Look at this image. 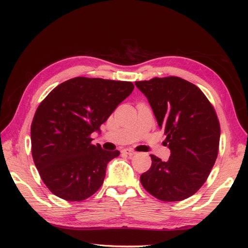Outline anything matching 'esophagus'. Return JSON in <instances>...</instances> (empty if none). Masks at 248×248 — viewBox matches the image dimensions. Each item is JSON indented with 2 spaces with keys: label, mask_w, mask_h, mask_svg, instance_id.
Segmentation results:
<instances>
[{
  "label": "esophagus",
  "mask_w": 248,
  "mask_h": 248,
  "mask_svg": "<svg viewBox=\"0 0 248 248\" xmlns=\"http://www.w3.org/2000/svg\"><path fill=\"white\" fill-rule=\"evenodd\" d=\"M123 152H124V154H125V155H130V156H132V155H136V152H135L134 150H132V149H130V148H125V149H124V150H123Z\"/></svg>",
  "instance_id": "obj_1"
}]
</instances>
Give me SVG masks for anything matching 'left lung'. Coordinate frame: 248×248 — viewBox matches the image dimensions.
Returning <instances> with one entry per match:
<instances>
[{"label": "left lung", "mask_w": 248, "mask_h": 248, "mask_svg": "<svg viewBox=\"0 0 248 248\" xmlns=\"http://www.w3.org/2000/svg\"><path fill=\"white\" fill-rule=\"evenodd\" d=\"M148 99L170 149L168 161L150 155L151 167L141 186L163 202H180L207 180L218 154L220 128L217 113L200 89L181 78H154L135 82Z\"/></svg>", "instance_id": "obj_1"}]
</instances>
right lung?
<instances>
[{
    "mask_svg": "<svg viewBox=\"0 0 248 248\" xmlns=\"http://www.w3.org/2000/svg\"><path fill=\"white\" fill-rule=\"evenodd\" d=\"M131 82L78 77L60 84L37 108L31 125V155L57 197L81 202L102 186L118 150L93 145L94 131L133 92Z\"/></svg>",
    "mask_w": 248,
    "mask_h": 248,
    "instance_id": "1",
    "label": "right lung"
}]
</instances>
